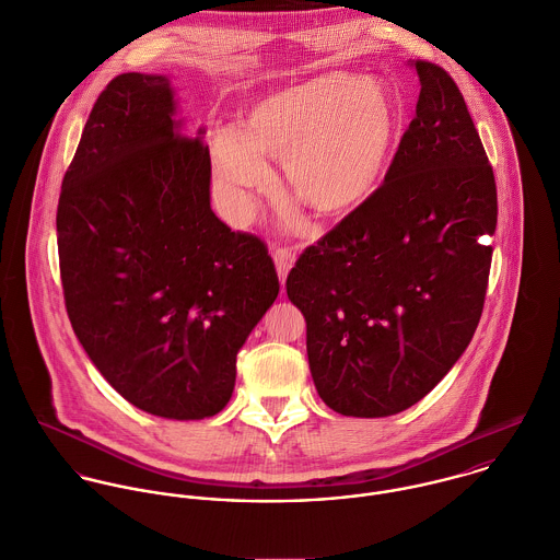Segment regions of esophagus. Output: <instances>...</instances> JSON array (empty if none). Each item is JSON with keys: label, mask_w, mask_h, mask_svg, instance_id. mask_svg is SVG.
<instances>
[{"label": "esophagus", "mask_w": 560, "mask_h": 560, "mask_svg": "<svg viewBox=\"0 0 560 560\" xmlns=\"http://www.w3.org/2000/svg\"><path fill=\"white\" fill-rule=\"evenodd\" d=\"M275 266H277V275H279V281L281 283H285V279H288V272H290V268L294 266V261H296V253L292 250V248H285V246H279V248H275Z\"/></svg>", "instance_id": "esophagus-1"}]
</instances>
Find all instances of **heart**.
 Returning a JSON list of instances; mask_svg holds the SVG:
<instances>
[{"label":"heart","mask_w":560,"mask_h":560,"mask_svg":"<svg viewBox=\"0 0 560 560\" xmlns=\"http://www.w3.org/2000/svg\"><path fill=\"white\" fill-rule=\"evenodd\" d=\"M398 127L392 93L352 73H325L257 100L244 127L212 136L214 175L235 214L272 182L279 160L288 190L310 210L334 217L363 203L385 173Z\"/></svg>","instance_id":"obj_1"}]
</instances>
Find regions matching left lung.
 Segmentation results:
<instances>
[{
    "instance_id": "8db88e82",
    "label": "left lung",
    "mask_w": 560,
    "mask_h": 560,
    "mask_svg": "<svg viewBox=\"0 0 560 560\" xmlns=\"http://www.w3.org/2000/svg\"><path fill=\"white\" fill-rule=\"evenodd\" d=\"M420 78L385 182L290 270L314 385L341 416L387 418L422 400L478 327L498 223L493 168L446 71Z\"/></svg>"
}]
</instances>
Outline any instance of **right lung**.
Masks as SVG:
<instances>
[{"instance_id":"obj_1","label":"right lung","mask_w":560,"mask_h":560,"mask_svg":"<svg viewBox=\"0 0 560 560\" xmlns=\"http://www.w3.org/2000/svg\"><path fill=\"white\" fill-rule=\"evenodd\" d=\"M166 75L122 73L82 131L58 201L71 327L133 407L223 411L235 354L279 294L266 244L212 212L206 129L186 133Z\"/></svg>"}]
</instances>
